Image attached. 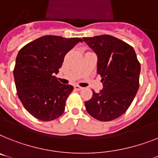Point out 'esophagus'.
<instances>
[{
	"instance_id": "obj_1",
	"label": "esophagus",
	"mask_w": 158,
	"mask_h": 158,
	"mask_svg": "<svg viewBox=\"0 0 158 158\" xmlns=\"http://www.w3.org/2000/svg\"><path fill=\"white\" fill-rule=\"evenodd\" d=\"M74 88H75V89H77V90H81L82 89H83L82 87L77 85H75V86H74Z\"/></svg>"
}]
</instances>
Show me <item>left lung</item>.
Returning a JSON list of instances; mask_svg holds the SVG:
<instances>
[{"label":"left lung","instance_id":"8db88e82","mask_svg":"<svg viewBox=\"0 0 158 158\" xmlns=\"http://www.w3.org/2000/svg\"><path fill=\"white\" fill-rule=\"evenodd\" d=\"M82 40L97 55V73L103 85L99 93L93 91L85 109L98 120H114L124 114L137 93L140 64L132 47L111 35Z\"/></svg>","mask_w":158,"mask_h":158}]
</instances>
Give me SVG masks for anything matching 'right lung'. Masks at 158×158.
<instances>
[{"instance_id": "add662e5", "label": "right lung", "mask_w": 158, "mask_h": 158, "mask_svg": "<svg viewBox=\"0 0 158 158\" xmlns=\"http://www.w3.org/2000/svg\"><path fill=\"white\" fill-rule=\"evenodd\" d=\"M80 38L45 35L27 44L18 52L14 69L17 93L25 109L42 121L54 120L64 111L73 89L56 77L64 58Z\"/></svg>"}]
</instances>
